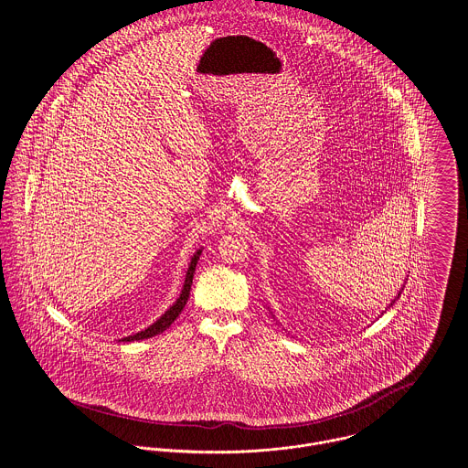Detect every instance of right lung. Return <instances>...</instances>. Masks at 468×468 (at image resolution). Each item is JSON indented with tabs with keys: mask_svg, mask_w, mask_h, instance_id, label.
Listing matches in <instances>:
<instances>
[{
	"mask_svg": "<svg viewBox=\"0 0 468 468\" xmlns=\"http://www.w3.org/2000/svg\"><path fill=\"white\" fill-rule=\"evenodd\" d=\"M200 254H202V250H198L197 254L193 255L191 264H189V270H187V275H186L184 290H182L180 297L176 298V302L171 305L170 309H168L154 325H150L148 329H144V331H141V333H137V335H133V336H128V338H125L123 341L146 340V338H152V336H155V335H161L163 331H166V329L170 327L171 324L176 320V316L180 314V311L184 309L187 298H189L191 284H193V273H195V268H197V262H198V259H200Z\"/></svg>",
	"mask_w": 468,
	"mask_h": 468,
	"instance_id": "add662e5",
	"label": "right lung"
}]
</instances>
